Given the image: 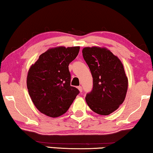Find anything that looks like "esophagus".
Instances as JSON below:
<instances>
[{
    "label": "esophagus",
    "mask_w": 153,
    "mask_h": 153,
    "mask_svg": "<svg viewBox=\"0 0 153 153\" xmlns=\"http://www.w3.org/2000/svg\"><path fill=\"white\" fill-rule=\"evenodd\" d=\"M77 89L79 90L80 92H82V86H77Z\"/></svg>",
    "instance_id": "34e87169"
}]
</instances>
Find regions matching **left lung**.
<instances>
[{
    "label": "left lung",
    "instance_id": "1",
    "mask_svg": "<svg viewBox=\"0 0 153 153\" xmlns=\"http://www.w3.org/2000/svg\"><path fill=\"white\" fill-rule=\"evenodd\" d=\"M82 54L93 78L92 90L86 97L87 104L99 115H109L126 98L128 79L123 64L104 47H85Z\"/></svg>",
    "mask_w": 153,
    "mask_h": 153
}]
</instances>
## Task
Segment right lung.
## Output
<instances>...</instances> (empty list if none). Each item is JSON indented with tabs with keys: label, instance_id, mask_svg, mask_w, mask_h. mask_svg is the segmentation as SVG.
Returning a JSON list of instances; mask_svg holds the SVG:
<instances>
[{
	"label": "right lung",
	"instance_id": "add662e5",
	"mask_svg": "<svg viewBox=\"0 0 153 153\" xmlns=\"http://www.w3.org/2000/svg\"><path fill=\"white\" fill-rule=\"evenodd\" d=\"M79 46L49 48L31 65L27 88L37 109L51 117L65 113L79 94L71 86L69 64L76 58Z\"/></svg>",
	"mask_w": 153,
	"mask_h": 153
}]
</instances>
